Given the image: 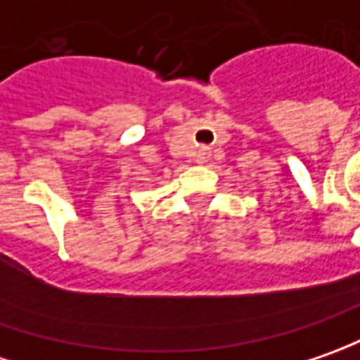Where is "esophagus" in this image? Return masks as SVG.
Listing matches in <instances>:
<instances>
[{"mask_svg": "<svg viewBox=\"0 0 360 360\" xmlns=\"http://www.w3.org/2000/svg\"><path fill=\"white\" fill-rule=\"evenodd\" d=\"M205 159H207V153H205L203 149H201V151L197 153V161H199V163H203Z\"/></svg>", "mask_w": 360, "mask_h": 360, "instance_id": "esophagus-1", "label": "esophagus"}]
</instances>
